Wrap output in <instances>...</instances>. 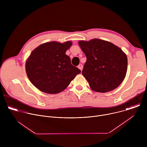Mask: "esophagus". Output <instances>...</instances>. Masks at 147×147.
<instances>
[{"instance_id": "34e87169", "label": "esophagus", "mask_w": 147, "mask_h": 147, "mask_svg": "<svg viewBox=\"0 0 147 147\" xmlns=\"http://www.w3.org/2000/svg\"><path fill=\"white\" fill-rule=\"evenodd\" d=\"M78 68L79 69H80L81 70H82V65L81 64H80V65L78 66Z\"/></svg>"}]
</instances>
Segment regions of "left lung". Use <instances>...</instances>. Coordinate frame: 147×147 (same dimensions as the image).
Wrapping results in <instances>:
<instances>
[{
  "mask_svg": "<svg viewBox=\"0 0 147 147\" xmlns=\"http://www.w3.org/2000/svg\"><path fill=\"white\" fill-rule=\"evenodd\" d=\"M78 44L87 57L82 74L91 89L98 92L116 89L126 74L127 56L118 47L99 39L81 40Z\"/></svg>",
  "mask_w": 147,
  "mask_h": 147,
  "instance_id": "left-lung-1",
  "label": "left lung"
}]
</instances>
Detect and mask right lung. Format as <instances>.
I'll return each instance as SVG.
<instances>
[{
    "instance_id": "obj_1",
    "label": "right lung",
    "mask_w": 147,
    "mask_h": 147,
    "mask_svg": "<svg viewBox=\"0 0 147 147\" xmlns=\"http://www.w3.org/2000/svg\"><path fill=\"white\" fill-rule=\"evenodd\" d=\"M72 42L53 41L39 45L26 61V70L32 84L47 94H57L66 89L81 70L73 66L66 55Z\"/></svg>"
}]
</instances>
